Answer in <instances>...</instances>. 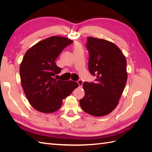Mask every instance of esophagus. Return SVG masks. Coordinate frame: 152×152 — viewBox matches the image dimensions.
Wrapping results in <instances>:
<instances>
[{"instance_id": "34e87169", "label": "esophagus", "mask_w": 152, "mask_h": 152, "mask_svg": "<svg viewBox=\"0 0 152 152\" xmlns=\"http://www.w3.org/2000/svg\"><path fill=\"white\" fill-rule=\"evenodd\" d=\"M77 83H78V84H79V87H82V84H83V81H82V80H77Z\"/></svg>"}]
</instances>
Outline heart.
<instances>
[{
	"instance_id": "1",
	"label": "heart",
	"mask_w": 152,
	"mask_h": 152,
	"mask_svg": "<svg viewBox=\"0 0 152 152\" xmlns=\"http://www.w3.org/2000/svg\"><path fill=\"white\" fill-rule=\"evenodd\" d=\"M77 48H79V45H75V49H77Z\"/></svg>"
}]
</instances>
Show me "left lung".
Returning a JSON list of instances; mask_svg holds the SVG:
<instances>
[{"mask_svg": "<svg viewBox=\"0 0 152 152\" xmlns=\"http://www.w3.org/2000/svg\"><path fill=\"white\" fill-rule=\"evenodd\" d=\"M88 68L96 82H84L82 110L91 115L104 116L116 108L127 79L126 57L115 44L104 39L87 37Z\"/></svg>", "mask_w": 152, "mask_h": 152, "instance_id": "8db88e82", "label": "left lung"}]
</instances>
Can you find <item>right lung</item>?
<instances>
[{
    "instance_id": "right-lung-1",
    "label": "right lung",
    "mask_w": 152,
    "mask_h": 152,
    "mask_svg": "<svg viewBox=\"0 0 152 152\" xmlns=\"http://www.w3.org/2000/svg\"><path fill=\"white\" fill-rule=\"evenodd\" d=\"M73 40L53 36L27 50L20 68L21 86L28 102L38 111L50 113L62 105V100L79 86L76 82L57 80L61 68L55 60Z\"/></svg>"
}]
</instances>
